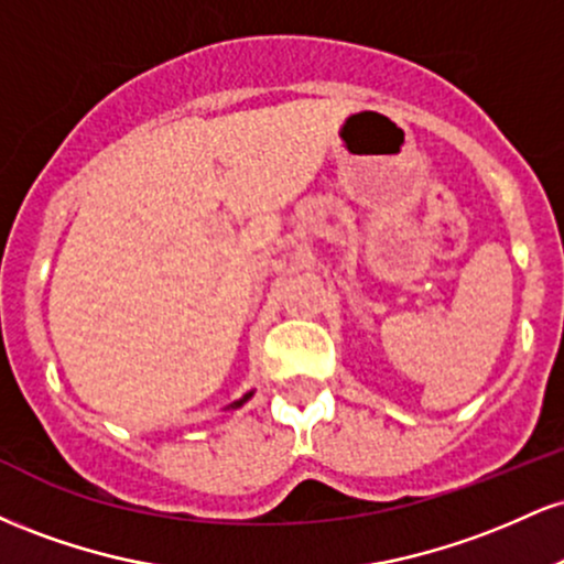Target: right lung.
<instances>
[{"instance_id":"1","label":"right lung","mask_w":564,"mask_h":564,"mask_svg":"<svg viewBox=\"0 0 564 564\" xmlns=\"http://www.w3.org/2000/svg\"><path fill=\"white\" fill-rule=\"evenodd\" d=\"M251 394H254V392H246V394H243V398H241V400H236V403H230V405H228V408H241V405H243V403H246V400H249V398H251Z\"/></svg>"}]
</instances>
